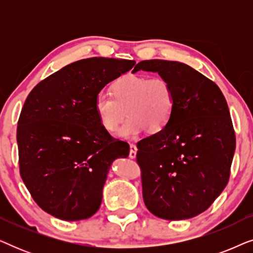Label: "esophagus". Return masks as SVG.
I'll use <instances>...</instances> for the list:
<instances>
[{
    "instance_id": "esophagus-1",
    "label": "esophagus",
    "mask_w": 253,
    "mask_h": 253,
    "mask_svg": "<svg viewBox=\"0 0 253 253\" xmlns=\"http://www.w3.org/2000/svg\"><path fill=\"white\" fill-rule=\"evenodd\" d=\"M137 155V146L133 144H130V153H129V158L130 159H134Z\"/></svg>"
}]
</instances>
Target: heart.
I'll return each instance as SVG.
<instances>
[{"label": "heart", "instance_id": "heart-1", "mask_svg": "<svg viewBox=\"0 0 253 253\" xmlns=\"http://www.w3.org/2000/svg\"><path fill=\"white\" fill-rule=\"evenodd\" d=\"M110 92L113 98L105 93L96 95V115L103 129L115 132L126 112L129 119L117 132L124 139H134L145 130L160 132L174 113V89L164 77L124 75L113 83Z\"/></svg>", "mask_w": 253, "mask_h": 253}]
</instances>
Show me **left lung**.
I'll return each instance as SVG.
<instances>
[{
	"mask_svg": "<svg viewBox=\"0 0 253 253\" xmlns=\"http://www.w3.org/2000/svg\"><path fill=\"white\" fill-rule=\"evenodd\" d=\"M158 72L170 83L175 108L167 126L137 144L143 198L165 220L203 213L226 188L236 138L215 83L181 62L148 60L132 72Z\"/></svg>",
	"mask_w": 253,
	"mask_h": 253,
	"instance_id": "8db88e82",
	"label": "left lung"
}]
</instances>
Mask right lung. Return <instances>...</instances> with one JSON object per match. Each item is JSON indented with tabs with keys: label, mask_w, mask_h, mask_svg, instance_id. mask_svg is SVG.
Listing matches in <instances>:
<instances>
[{
	"label": "right lung",
	"mask_w": 253,
	"mask_h": 253,
	"mask_svg": "<svg viewBox=\"0 0 253 253\" xmlns=\"http://www.w3.org/2000/svg\"><path fill=\"white\" fill-rule=\"evenodd\" d=\"M134 64L106 57L74 62L26 98L17 126L20 176L50 215L78 221L99 210L110 166L129 155V145L103 129L95 98Z\"/></svg>",
	"instance_id": "obj_1"
}]
</instances>
